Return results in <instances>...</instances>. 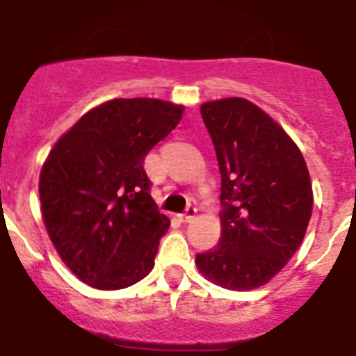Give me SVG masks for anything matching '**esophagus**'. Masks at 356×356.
Here are the masks:
<instances>
[{
  "mask_svg": "<svg viewBox=\"0 0 356 356\" xmlns=\"http://www.w3.org/2000/svg\"><path fill=\"white\" fill-rule=\"evenodd\" d=\"M196 213H197V209L196 207H187V209H185V212L181 213V221L184 222H188V221H193L194 217H196Z\"/></svg>",
  "mask_w": 356,
  "mask_h": 356,
  "instance_id": "obj_1",
  "label": "esophagus"
}]
</instances>
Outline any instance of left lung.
Here are the masks:
<instances>
[{
    "label": "left lung",
    "instance_id": "1",
    "mask_svg": "<svg viewBox=\"0 0 356 356\" xmlns=\"http://www.w3.org/2000/svg\"><path fill=\"white\" fill-rule=\"evenodd\" d=\"M221 171V241L196 254L205 278L232 291L267 284L298 251L312 216L301 151L242 97L201 105Z\"/></svg>",
    "mask_w": 356,
    "mask_h": 356
}]
</instances>
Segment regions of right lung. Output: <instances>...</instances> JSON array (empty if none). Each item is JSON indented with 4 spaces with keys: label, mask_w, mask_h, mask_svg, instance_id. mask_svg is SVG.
<instances>
[{
    "label": "right lung",
    "mask_w": 356,
    "mask_h": 356,
    "mask_svg": "<svg viewBox=\"0 0 356 356\" xmlns=\"http://www.w3.org/2000/svg\"><path fill=\"white\" fill-rule=\"evenodd\" d=\"M181 112L162 99H112L87 112L49 153L39 181L44 225L83 284L118 291L155 266L169 219L151 197L144 156Z\"/></svg>",
    "instance_id": "right-lung-1"
}]
</instances>
